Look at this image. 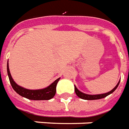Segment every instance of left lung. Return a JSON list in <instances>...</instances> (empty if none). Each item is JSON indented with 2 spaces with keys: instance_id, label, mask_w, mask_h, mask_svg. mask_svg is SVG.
Returning <instances> with one entry per match:
<instances>
[{
  "instance_id": "8db88e82",
  "label": "left lung",
  "mask_w": 129,
  "mask_h": 129,
  "mask_svg": "<svg viewBox=\"0 0 129 129\" xmlns=\"http://www.w3.org/2000/svg\"><path fill=\"white\" fill-rule=\"evenodd\" d=\"M119 82H120V79L119 81H118V83L117 84L115 87L113 89H112L111 91H109L108 92H106V93H103V94H98V95H88V94H86V93H84V92H81L80 90H79L77 87L75 86V91L76 95H77L79 98L81 99H83V100H100V99H102V98H104L106 96L111 95V93L113 92L117 89V88L118 87L119 84Z\"/></svg>"
}]
</instances>
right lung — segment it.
Instances as JSON below:
<instances>
[{
	"instance_id": "add662e5",
	"label": "right lung",
	"mask_w": 129,
	"mask_h": 129,
	"mask_svg": "<svg viewBox=\"0 0 129 129\" xmlns=\"http://www.w3.org/2000/svg\"><path fill=\"white\" fill-rule=\"evenodd\" d=\"M7 70L10 84L12 85L13 89L14 90L18 95H20L22 97H25L27 99L31 100H49L53 98L54 96L55 95L56 84L59 81L60 78L56 79L53 83H52L50 86H48L45 88L38 90H29L19 86L14 81V79L10 74L8 61H7Z\"/></svg>"
}]
</instances>
